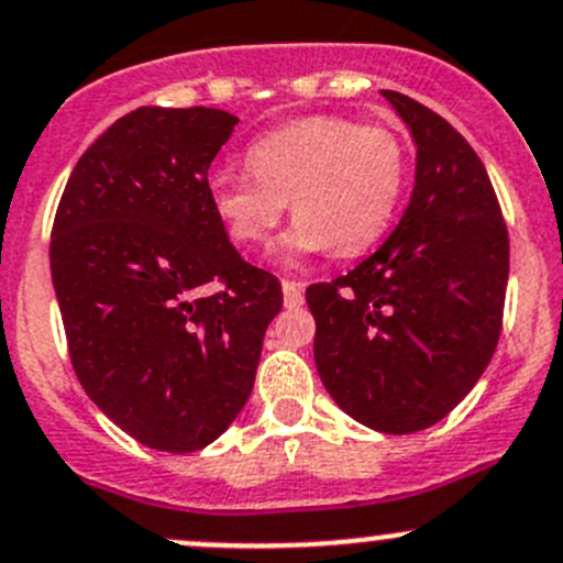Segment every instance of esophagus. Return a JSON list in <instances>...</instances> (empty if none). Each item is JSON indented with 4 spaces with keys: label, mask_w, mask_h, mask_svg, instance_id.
I'll return each mask as SVG.
<instances>
[{
    "label": "esophagus",
    "mask_w": 563,
    "mask_h": 563,
    "mask_svg": "<svg viewBox=\"0 0 563 563\" xmlns=\"http://www.w3.org/2000/svg\"><path fill=\"white\" fill-rule=\"evenodd\" d=\"M282 292H284V303L287 306H300L303 303V284L300 282H282Z\"/></svg>",
    "instance_id": "34e87169"
}]
</instances>
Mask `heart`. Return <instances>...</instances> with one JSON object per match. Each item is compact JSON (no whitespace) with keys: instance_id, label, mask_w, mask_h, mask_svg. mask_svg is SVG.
Masks as SVG:
<instances>
[{"instance_id":"b5f03b06","label":"heart","mask_w":563,"mask_h":563,"mask_svg":"<svg viewBox=\"0 0 563 563\" xmlns=\"http://www.w3.org/2000/svg\"><path fill=\"white\" fill-rule=\"evenodd\" d=\"M246 166L252 177H210L213 213L232 241L257 249L274 241L289 202L298 221L282 243L287 263L366 252L386 232L405 186V150L388 128L331 114L260 136L246 150Z\"/></svg>"}]
</instances>
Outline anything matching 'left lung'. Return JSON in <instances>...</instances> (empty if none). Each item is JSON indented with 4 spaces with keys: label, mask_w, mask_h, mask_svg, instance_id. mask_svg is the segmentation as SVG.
I'll use <instances>...</instances> for the list:
<instances>
[{
    "label": "left lung",
    "mask_w": 563,
    "mask_h": 563,
    "mask_svg": "<svg viewBox=\"0 0 563 563\" xmlns=\"http://www.w3.org/2000/svg\"><path fill=\"white\" fill-rule=\"evenodd\" d=\"M416 142V186L397 230L347 276L311 284L314 364L361 424L408 435L438 424L495 353L509 235L487 169L441 114L383 90Z\"/></svg>",
    "instance_id": "left-lung-1"
}]
</instances>
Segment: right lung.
<instances>
[{
  "instance_id": "right-lung-1",
  "label": "right lung",
  "mask_w": 563,
  "mask_h": 563,
  "mask_svg": "<svg viewBox=\"0 0 563 563\" xmlns=\"http://www.w3.org/2000/svg\"><path fill=\"white\" fill-rule=\"evenodd\" d=\"M235 125L221 109L142 106L87 147L54 216L76 377L158 452H199L235 421L282 309L279 279L235 252L210 205L208 169Z\"/></svg>"
}]
</instances>
